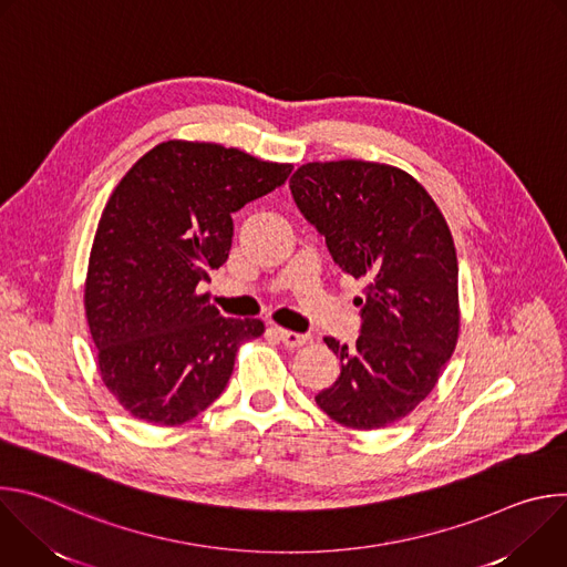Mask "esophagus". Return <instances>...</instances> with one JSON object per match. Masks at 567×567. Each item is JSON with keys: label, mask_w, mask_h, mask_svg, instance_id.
Here are the masks:
<instances>
[{"label": "esophagus", "mask_w": 567, "mask_h": 567, "mask_svg": "<svg viewBox=\"0 0 567 567\" xmlns=\"http://www.w3.org/2000/svg\"><path fill=\"white\" fill-rule=\"evenodd\" d=\"M274 332H276V337H278L287 348H300V346H307V343L311 341L307 334L289 332V330H282V328H276Z\"/></svg>", "instance_id": "1"}]
</instances>
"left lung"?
<instances>
[{
	"mask_svg": "<svg viewBox=\"0 0 567 567\" xmlns=\"http://www.w3.org/2000/svg\"><path fill=\"white\" fill-rule=\"evenodd\" d=\"M334 262L365 282L354 348L328 337L341 377L316 394L334 422L372 431L413 413L442 377L460 332L449 224L406 171L374 161H311L289 179Z\"/></svg>",
	"mask_w": 567,
	"mask_h": 567,
	"instance_id": "8db88e82",
	"label": "left lung"
}]
</instances>
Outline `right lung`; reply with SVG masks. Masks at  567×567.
Returning <instances> with one entry per match:
<instances>
[{
    "label": "right lung",
    "mask_w": 567,
    "mask_h": 567,
    "mask_svg": "<svg viewBox=\"0 0 567 567\" xmlns=\"http://www.w3.org/2000/svg\"><path fill=\"white\" fill-rule=\"evenodd\" d=\"M291 164L237 147L166 141L145 152L101 215L85 313L107 390L136 420L177 426L226 388L260 318H224L197 285L230 251L233 213L282 186Z\"/></svg>",
    "instance_id": "add662e5"
}]
</instances>
